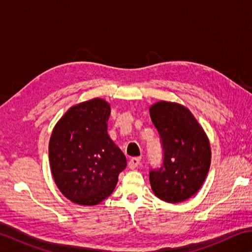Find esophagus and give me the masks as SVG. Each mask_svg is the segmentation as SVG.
Listing matches in <instances>:
<instances>
[{"instance_id": "esophagus-1", "label": "esophagus", "mask_w": 252, "mask_h": 252, "mask_svg": "<svg viewBox=\"0 0 252 252\" xmlns=\"http://www.w3.org/2000/svg\"><path fill=\"white\" fill-rule=\"evenodd\" d=\"M140 161H141V159H140V158H138V157L132 158V159L129 161V168L131 170L138 168L139 164H140Z\"/></svg>"}]
</instances>
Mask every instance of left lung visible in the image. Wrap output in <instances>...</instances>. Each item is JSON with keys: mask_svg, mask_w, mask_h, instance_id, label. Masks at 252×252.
Listing matches in <instances>:
<instances>
[{"mask_svg": "<svg viewBox=\"0 0 252 252\" xmlns=\"http://www.w3.org/2000/svg\"><path fill=\"white\" fill-rule=\"evenodd\" d=\"M150 117L163 150L162 165L149 173L152 191L165 202H182L198 192L208 174V136L189 109L179 103L157 102L151 105Z\"/></svg>", "mask_w": 252, "mask_h": 252, "instance_id": "8db88e82", "label": "left lung"}]
</instances>
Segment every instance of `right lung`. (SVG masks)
<instances>
[{
  "label": "right lung",
  "mask_w": 252,
  "mask_h": 252,
  "mask_svg": "<svg viewBox=\"0 0 252 252\" xmlns=\"http://www.w3.org/2000/svg\"><path fill=\"white\" fill-rule=\"evenodd\" d=\"M110 104L103 99L71 106L49 143L51 172L65 198L95 206L113 192L126 159L108 134Z\"/></svg>",
  "instance_id": "add662e5"
}]
</instances>
